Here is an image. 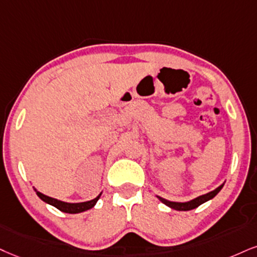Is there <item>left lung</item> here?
<instances>
[{
  "label": "left lung",
  "instance_id": "left-lung-1",
  "mask_svg": "<svg viewBox=\"0 0 257 257\" xmlns=\"http://www.w3.org/2000/svg\"><path fill=\"white\" fill-rule=\"evenodd\" d=\"M223 186H224V183H223V185H220L219 187H217L214 191H212L210 193H206V194H204V195H200V196H198V198L193 199V200H189V201H186V202L169 201V200H167V199L161 198V196H158V195H157V198L160 199V200L162 201L164 205L169 206L170 208H174V210H176V211H189V210H193V208H196L198 206L204 204V202L211 200V199H213L214 196H216L218 193L220 192V189L223 188Z\"/></svg>",
  "mask_w": 257,
  "mask_h": 257
}]
</instances>
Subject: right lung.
<instances>
[{
	"mask_svg": "<svg viewBox=\"0 0 257 257\" xmlns=\"http://www.w3.org/2000/svg\"><path fill=\"white\" fill-rule=\"evenodd\" d=\"M34 191H36L37 195L39 196L41 200L45 201L46 204L55 206L56 208H58V210L62 211V212H65V213H81V212L90 210L91 207H94L95 204H96L97 200H99L100 196H101V193H100V194L97 195L96 198L93 199V200H89V201H84V202H65V201L58 200V199L51 198V196H47L45 194H43V193L38 192L36 188H34Z\"/></svg>",
	"mask_w": 257,
	"mask_h": 257,
	"instance_id": "add662e5",
	"label": "right lung"
}]
</instances>
